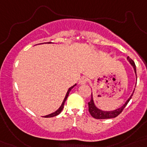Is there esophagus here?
Masks as SVG:
<instances>
[{"instance_id": "obj_1", "label": "esophagus", "mask_w": 147, "mask_h": 147, "mask_svg": "<svg viewBox=\"0 0 147 147\" xmlns=\"http://www.w3.org/2000/svg\"><path fill=\"white\" fill-rule=\"evenodd\" d=\"M88 82V78L86 77H82L79 79V84L81 85H84V84H86Z\"/></svg>"}]
</instances>
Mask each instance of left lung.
<instances>
[{
  "label": "left lung",
  "mask_w": 147,
  "mask_h": 147,
  "mask_svg": "<svg viewBox=\"0 0 147 147\" xmlns=\"http://www.w3.org/2000/svg\"><path fill=\"white\" fill-rule=\"evenodd\" d=\"M128 61L130 62V63L133 65L135 73L137 75V71H136V65H135L134 62L133 61V59H131L130 57H127ZM133 96V94H131V96L130 97V98L128 99L124 105L122 106L121 107L118 108V109L114 110L113 111H103L101 110L98 109L95 105H94V101H93V98H92V99L90 100L89 102L88 103V111H89L90 114L92 115L94 118L95 119H109V118H114L121 114V112L123 111V110L124 109V107L127 106V105L128 104V102L130 101V100L131 99Z\"/></svg>",
  "instance_id": "obj_1"
}]
</instances>
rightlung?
Here are the masks:
<instances>
[{
	"label": "right lung",
	"mask_w": 147,
	"mask_h": 147,
	"mask_svg": "<svg viewBox=\"0 0 147 147\" xmlns=\"http://www.w3.org/2000/svg\"><path fill=\"white\" fill-rule=\"evenodd\" d=\"M76 86V85H74L73 86H71V88H69V90H68V92H67L66 93V95H65V98H64V100H63V102H62V105L60 106V107L59 108V109L56 111H55L54 113H53V114H49V115H47V116H45L44 117H55L56 116V115H58V114H59L60 113H61V111H62V109H63V107H64V105H65V100H66L67 98H68V96H69V92H70V91H71L72 88H73L74 87Z\"/></svg>",
	"instance_id": "1"
}]
</instances>
